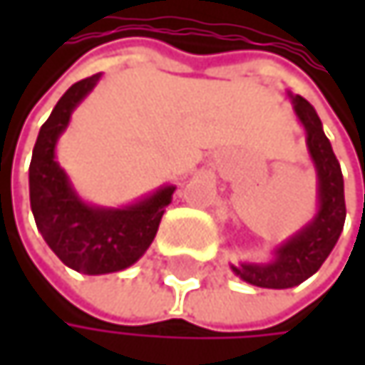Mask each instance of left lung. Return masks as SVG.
<instances>
[{"label": "left lung", "instance_id": "left-lung-1", "mask_svg": "<svg viewBox=\"0 0 365 365\" xmlns=\"http://www.w3.org/2000/svg\"><path fill=\"white\" fill-rule=\"evenodd\" d=\"M294 108L307 128V141L319 175V213L304 230L279 247L277 259L268 266L243 264L232 270L247 283L268 289H285L300 285L315 274L334 250L346 217L344 182L340 165L334 156L329 139L322 128V120L313 106L300 95L294 97Z\"/></svg>", "mask_w": 365, "mask_h": 365}]
</instances>
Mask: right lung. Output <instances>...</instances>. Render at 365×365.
<instances>
[{
  "label": "right lung",
  "mask_w": 365,
  "mask_h": 365,
  "mask_svg": "<svg viewBox=\"0 0 365 365\" xmlns=\"http://www.w3.org/2000/svg\"><path fill=\"white\" fill-rule=\"evenodd\" d=\"M101 76L76 82L41 124L29 165V196L37 228L63 264L84 274H106L135 264L156 237L171 185L126 209H95L71 190L54 160V143L73 108L93 91Z\"/></svg>",
  "instance_id": "add662e5"
}]
</instances>
